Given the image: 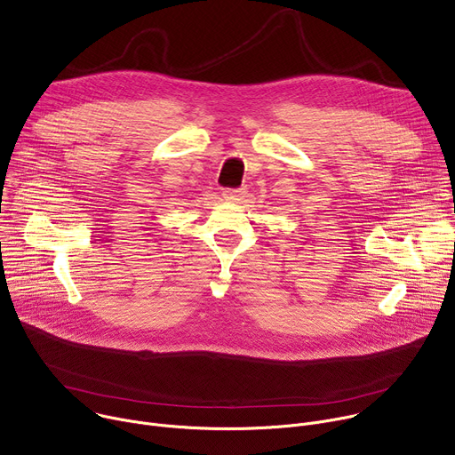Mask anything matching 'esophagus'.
Listing matches in <instances>:
<instances>
[{"mask_svg": "<svg viewBox=\"0 0 455 455\" xmlns=\"http://www.w3.org/2000/svg\"><path fill=\"white\" fill-rule=\"evenodd\" d=\"M223 198H225L227 202H237L239 198H243V190L227 188V190H223Z\"/></svg>", "mask_w": 455, "mask_h": 455, "instance_id": "obj_1", "label": "esophagus"}]
</instances>
